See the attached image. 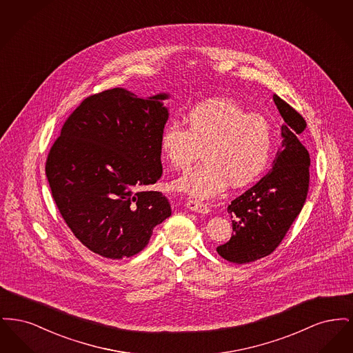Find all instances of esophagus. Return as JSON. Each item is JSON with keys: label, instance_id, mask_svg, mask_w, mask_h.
Returning a JSON list of instances; mask_svg holds the SVG:
<instances>
[{"label": "esophagus", "instance_id": "1", "mask_svg": "<svg viewBox=\"0 0 353 353\" xmlns=\"http://www.w3.org/2000/svg\"><path fill=\"white\" fill-rule=\"evenodd\" d=\"M186 208L189 210H193V212H197V213H203V214L210 212V208L206 203L199 201V200H189V201L186 202Z\"/></svg>", "mask_w": 353, "mask_h": 353}]
</instances>
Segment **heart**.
Returning a JSON list of instances; mask_svg holds the SVG:
<instances>
[{"mask_svg": "<svg viewBox=\"0 0 353 353\" xmlns=\"http://www.w3.org/2000/svg\"><path fill=\"white\" fill-rule=\"evenodd\" d=\"M185 127L168 123L159 148L170 168L186 170L202 150L203 164L177 181V188L197 199L219 194L230 183L252 184L268 167L272 131L266 119L249 114L229 99L194 104L184 115Z\"/></svg>", "mask_w": 353, "mask_h": 353, "instance_id": "obj_1", "label": "heart"}]
</instances>
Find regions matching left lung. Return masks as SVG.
I'll return each mask as SVG.
<instances>
[{
  "label": "left lung",
  "instance_id": "8db88e82",
  "mask_svg": "<svg viewBox=\"0 0 353 353\" xmlns=\"http://www.w3.org/2000/svg\"><path fill=\"white\" fill-rule=\"evenodd\" d=\"M283 118L282 147L272 169L228 206L234 234L217 248L219 255L243 265L274 252L302 210L310 185V153L301 143L307 123L288 103L274 95Z\"/></svg>",
  "mask_w": 353,
  "mask_h": 353
}]
</instances>
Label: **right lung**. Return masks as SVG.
Wrapping results in <instances>:
<instances>
[{"label":"right lung","mask_w":353,"mask_h":353,"mask_svg":"<svg viewBox=\"0 0 353 353\" xmlns=\"http://www.w3.org/2000/svg\"><path fill=\"white\" fill-rule=\"evenodd\" d=\"M167 94L140 99L124 88L85 98L54 141L46 176L52 199L74 235L91 252L128 258L172 214L160 192L159 139L168 120Z\"/></svg>","instance_id":"1"}]
</instances>
